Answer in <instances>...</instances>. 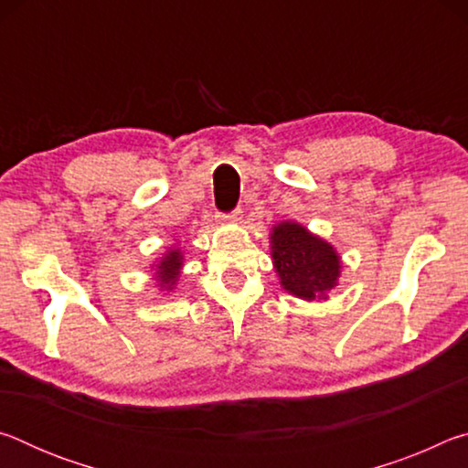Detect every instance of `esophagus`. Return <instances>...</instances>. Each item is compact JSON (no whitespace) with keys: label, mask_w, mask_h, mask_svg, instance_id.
Wrapping results in <instances>:
<instances>
[{"label":"esophagus","mask_w":468,"mask_h":468,"mask_svg":"<svg viewBox=\"0 0 468 468\" xmlns=\"http://www.w3.org/2000/svg\"><path fill=\"white\" fill-rule=\"evenodd\" d=\"M220 220H225V223H239L241 220V208H235L233 212H227V215H218Z\"/></svg>","instance_id":"obj_1"}]
</instances>
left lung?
<instances>
[{"label":"left lung","instance_id":"8db88e82","mask_svg":"<svg viewBox=\"0 0 468 468\" xmlns=\"http://www.w3.org/2000/svg\"><path fill=\"white\" fill-rule=\"evenodd\" d=\"M272 258L281 284L301 299H318L336 284L340 262L332 245L295 223H281L272 233Z\"/></svg>","mask_w":468,"mask_h":468}]
</instances>
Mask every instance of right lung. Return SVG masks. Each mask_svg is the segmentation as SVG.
<instances>
[{"label":"right lung","instance_id":"1","mask_svg":"<svg viewBox=\"0 0 468 468\" xmlns=\"http://www.w3.org/2000/svg\"><path fill=\"white\" fill-rule=\"evenodd\" d=\"M156 268H158V274H161V282L167 284V287L171 289L177 281V274H179V268H181V253L177 250L169 251Z\"/></svg>","mask_w":468,"mask_h":468}]
</instances>
